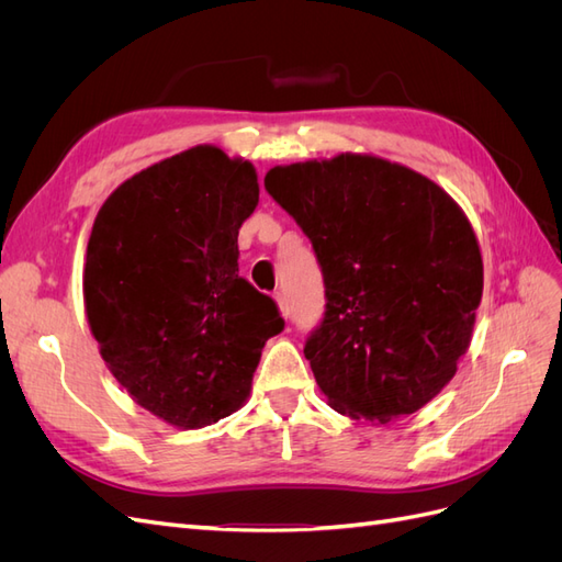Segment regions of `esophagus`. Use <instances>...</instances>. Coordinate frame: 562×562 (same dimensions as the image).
I'll list each match as a JSON object with an SVG mask.
<instances>
[{
    "mask_svg": "<svg viewBox=\"0 0 562 562\" xmlns=\"http://www.w3.org/2000/svg\"><path fill=\"white\" fill-rule=\"evenodd\" d=\"M277 304H279V312H281V316H283V318L291 316V304H288V300H285V295H283V293H279V295H277Z\"/></svg>",
    "mask_w": 562,
    "mask_h": 562,
    "instance_id": "obj_1",
    "label": "esophagus"
}]
</instances>
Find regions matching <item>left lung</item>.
<instances>
[{"mask_svg": "<svg viewBox=\"0 0 562 562\" xmlns=\"http://www.w3.org/2000/svg\"><path fill=\"white\" fill-rule=\"evenodd\" d=\"M265 190L307 234L326 312L304 356L333 411L386 424L427 405L469 349L483 260L436 182L368 155L274 166Z\"/></svg>", "mask_w": 562, "mask_h": 562, "instance_id": "8db88e82", "label": "left lung"}]
</instances>
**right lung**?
I'll list each match as a JSON object with an SVG mask.
<instances>
[{"label": "right lung", "mask_w": 562, "mask_h": 562, "mask_svg": "<svg viewBox=\"0 0 562 562\" xmlns=\"http://www.w3.org/2000/svg\"><path fill=\"white\" fill-rule=\"evenodd\" d=\"M260 199L250 161L196 145L122 182L98 211L83 304L131 398L180 429L239 411L277 302L239 277V229Z\"/></svg>", "instance_id": "obj_1"}]
</instances>
